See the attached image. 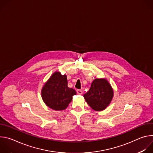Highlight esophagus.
Instances as JSON below:
<instances>
[{"instance_id": "1", "label": "esophagus", "mask_w": 153, "mask_h": 153, "mask_svg": "<svg viewBox=\"0 0 153 153\" xmlns=\"http://www.w3.org/2000/svg\"><path fill=\"white\" fill-rule=\"evenodd\" d=\"M77 93L79 95H81L83 94V91L81 90H77Z\"/></svg>"}]
</instances>
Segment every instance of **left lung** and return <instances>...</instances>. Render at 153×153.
Here are the masks:
<instances>
[{"mask_svg": "<svg viewBox=\"0 0 153 153\" xmlns=\"http://www.w3.org/2000/svg\"><path fill=\"white\" fill-rule=\"evenodd\" d=\"M83 97L94 110L102 111L111 102L113 97V90L106 79H96L93 81L89 91Z\"/></svg>", "mask_w": 153, "mask_h": 153, "instance_id": "8db88e82", "label": "left lung"}]
</instances>
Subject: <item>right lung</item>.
<instances>
[{
	"label": "right lung",
	"instance_id": "right-lung-1",
	"mask_svg": "<svg viewBox=\"0 0 153 153\" xmlns=\"http://www.w3.org/2000/svg\"><path fill=\"white\" fill-rule=\"evenodd\" d=\"M76 91L68 87L67 76L54 73L43 86L42 97L45 104L53 110L59 111L67 108Z\"/></svg>",
	"mask_w": 153,
	"mask_h": 153
}]
</instances>
